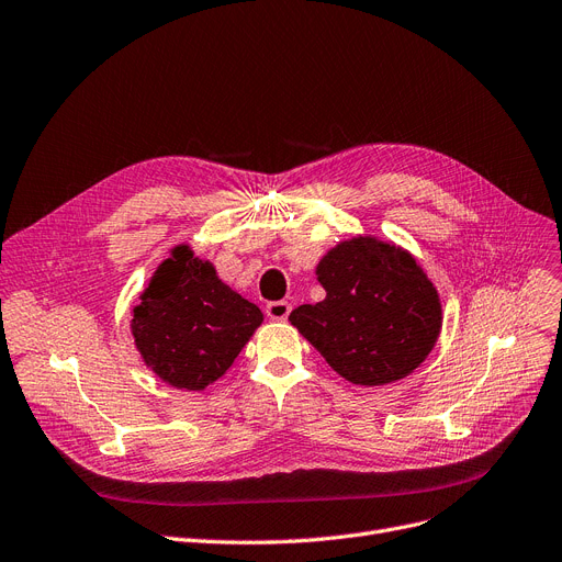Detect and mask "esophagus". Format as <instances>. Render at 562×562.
<instances>
[{
	"label": "esophagus",
	"mask_w": 562,
	"mask_h": 562,
	"mask_svg": "<svg viewBox=\"0 0 562 562\" xmlns=\"http://www.w3.org/2000/svg\"><path fill=\"white\" fill-rule=\"evenodd\" d=\"M291 312V305L286 301H276L266 305V314L271 322H284Z\"/></svg>",
	"instance_id": "34e87169"
}]
</instances>
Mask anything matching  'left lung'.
<instances>
[{
    "label": "left lung",
    "instance_id": "1",
    "mask_svg": "<svg viewBox=\"0 0 562 562\" xmlns=\"http://www.w3.org/2000/svg\"><path fill=\"white\" fill-rule=\"evenodd\" d=\"M326 299L289 322L353 385H385L418 370L443 326L441 296L420 261L393 240L358 234L314 268Z\"/></svg>",
    "mask_w": 562,
    "mask_h": 562
}]
</instances>
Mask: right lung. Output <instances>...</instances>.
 Wrapping results in <instances>:
<instances>
[{"label": "right lung", "instance_id": "1", "mask_svg": "<svg viewBox=\"0 0 562 562\" xmlns=\"http://www.w3.org/2000/svg\"><path fill=\"white\" fill-rule=\"evenodd\" d=\"M142 362L177 390L200 393L221 379L261 326V310L225 284L209 259L179 243L131 312Z\"/></svg>", "mask_w": 562, "mask_h": 562}]
</instances>
